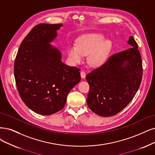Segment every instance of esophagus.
I'll return each mask as SVG.
<instances>
[{
  "mask_svg": "<svg viewBox=\"0 0 155 155\" xmlns=\"http://www.w3.org/2000/svg\"><path fill=\"white\" fill-rule=\"evenodd\" d=\"M81 76L82 78H85V73L84 71H81Z\"/></svg>",
  "mask_w": 155,
  "mask_h": 155,
  "instance_id": "34e87169",
  "label": "esophagus"
}]
</instances>
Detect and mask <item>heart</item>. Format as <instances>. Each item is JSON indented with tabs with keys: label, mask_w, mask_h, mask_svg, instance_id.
<instances>
[{
	"label": "heart",
	"mask_w": 155,
	"mask_h": 155,
	"mask_svg": "<svg viewBox=\"0 0 155 155\" xmlns=\"http://www.w3.org/2000/svg\"><path fill=\"white\" fill-rule=\"evenodd\" d=\"M104 35L98 33L85 34L78 38L77 45H70L68 54L73 64L81 62L84 55H87V62L92 67H98L105 62L109 55L112 43L104 40Z\"/></svg>",
	"instance_id": "obj_1"
}]
</instances>
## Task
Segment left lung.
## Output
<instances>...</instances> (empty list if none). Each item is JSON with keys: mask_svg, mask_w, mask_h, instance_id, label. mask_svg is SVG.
<instances>
[{"mask_svg": "<svg viewBox=\"0 0 155 155\" xmlns=\"http://www.w3.org/2000/svg\"><path fill=\"white\" fill-rule=\"evenodd\" d=\"M130 48L111 55L100 67L86 75L89 85L87 97L90 109L100 116L110 117L121 112L132 100L142 77V62L133 36Z\"/></svg>", "mask_w": 155, "mask_h": 155, "instance_id": "left-lung-1", "label": "left lung"}]
</instances>
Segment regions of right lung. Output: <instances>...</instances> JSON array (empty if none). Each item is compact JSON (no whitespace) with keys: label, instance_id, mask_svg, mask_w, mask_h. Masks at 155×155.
<instances>
[{"label":"right lung","instance_id":"obj_1","mask_svg":"<svg viewBox=\"0 0 155 155\" xmlns=\"http://www.w3.org/2000/svg\"><path fill=\"white\" fill-rule=\"evenodd\" d=\"M62 26L36 25L21 43L15 61L14 74L21 98L41 115L63 108L69 92L81 79V70L64 64L61 51L50 44Z\"/></svg>","mask_w":155,"mask_h":155}]
</instances>
